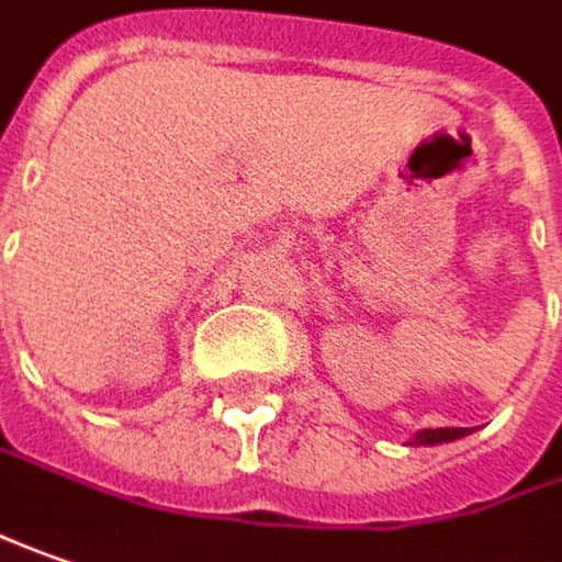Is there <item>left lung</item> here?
Masks as SVG:
<instances>
[{"label":"left lung","instance_id":"8db88e82","mask_svg":"<svg viewBox=\"0 0 562 562\" xmlns=\"http://www.w3.org/2000/svg\"><path fill=\"white\" fill-rule=\"evenodd\" d=\"M472 434L469 427H425L412 437V447H437V443H450V440H459Z\"/></svg>","mask_w":562,"mask_h":562}]
</instances>
